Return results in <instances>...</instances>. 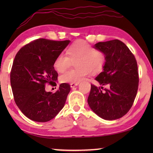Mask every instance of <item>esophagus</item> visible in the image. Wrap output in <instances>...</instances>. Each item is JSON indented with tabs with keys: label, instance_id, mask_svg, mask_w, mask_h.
<instances>
[{
	"label": "esophagus",
	"instance_id": "34e87169",
	"mask_svg": "<svg viewBox=\"0 0 153 153\" xmlns=\"http://www.w3.org/2000/svg\"><path fill=\"white\" fill-rule=\"evenodd\" d=\"M79 85V83H70V87L71 88H74L76 85Z\"/></svg>",
	"mask_w": 153,
	"mask_h": 153
}]
</instances>
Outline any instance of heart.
<instances>
[{"label": "heart", "instance_id": "1", "mask_svg": "<svg viewBox=\"0 0 153 153\" xmlns=\"http://www.w3.org/2000/svg\"><path fill=\"white\" fill-rule=\"evenodd\" d=\"M66 56L60 54L54 60V69L62 72L68 68L71 61H75L74 70H68L60 76L63 83H75L83 81L90 72L97 74L103 70L106 63L105 55L95 50L85 41L78 40L71 45L66 51Z\"/></svg>", "mask_w": 153, "mask_h": 153}]
</instances>
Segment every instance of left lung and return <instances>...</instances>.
I'll list each match as a JSON object with an SVG mask.
<instances>
[{"label":"left lung","instance_id":"8db88e82","mask_svg":"<svg viewBox=\"0 0 153 153\" xmlns=\"http://www.w3.org/2000/svg\"><path fill=\"white\" fill-rule=\"evenodd\" d=\"M93 47L104 53L106 63L103 71L95 78L102 86L91 85L88 103L100 118L116 120L129 111L137 95V60L129 48L118 39L98 42ZM106 85L108 89L103 91L102 85Z\"/></svg>","mask_w":153,"mask_h":153}]
</instances>
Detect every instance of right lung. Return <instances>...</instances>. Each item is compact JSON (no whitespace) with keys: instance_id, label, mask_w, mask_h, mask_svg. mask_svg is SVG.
Segmentation results:
<instances>
[{"instance_id":"right-lung-1","label":"right lung","mask_w":153,"mask_h":153,"mask_svg":"<svg viewBox=\"0 0 153 153\" xmlns=\"http://www.w3.org/2000/svg\"><path fill=\"white\" fill-rule=\"evenodd\" d=\"M70 42L37 39L16 53L10 73L12 93L19 108L30 120L47 122L63 108L70 85L61 83L53 93L45 91V84H56L54 60Z\"/></svg>"}]
</instances>
